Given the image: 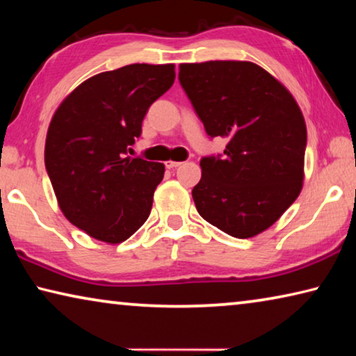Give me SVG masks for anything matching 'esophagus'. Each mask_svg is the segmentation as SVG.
I'll use <instances>...</instances> for the list:
<instances>
[{
	"label": "esophagus",
	"instance_id": "obj_1",
	"mask_svg": "<svg viewBox=\"0 0 356 356\" xmlns=\"http://www.w3.org/2000/svg\"><path fill=\"white\" fill-rule=\"evenodd\" d=\"M180 165V161H172V160H170V161H166V168L168 170H174V168H179Z\"/></svg>",
	"mask_w": 356,
	"mask_h": 356
}]
</instances>
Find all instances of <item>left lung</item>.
Segmentation results:
<instances>
[{
	"label": "left lung",
	"mask_w": 356,
	"mask_h": 356,
	"mask_svg": "<svg viewBox=\"0 0 356 356\" xmlns=\"http://www.w3.org/2000/svg\"><path fill=\"white\" fill-rule=\"evenodd\" d=\"M179 81L225 154L202 156L193 201L204 220L236 238L268 229L303 186L305 118L292 94L250 61L179 65Z\"/></svg>",
	"instance_id": "left-lung-1"
}]
</instances>
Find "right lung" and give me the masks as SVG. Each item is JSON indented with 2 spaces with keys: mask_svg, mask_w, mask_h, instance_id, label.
Instances as JSON below:
<instances>
[{
  "mask_svg": "<svg viewBox=\"0 0 356 356\" xmlns=\"http://www.w3.org/2000/svg\"><path fill=\"white\" fill-rule=\"evenodd\" d=\"M174 78V64L102 72L53 114L45 141L48 177L65 218L92 238L120 243L147 220L165 165L124 155L140 138L149 106Z\"/></svg>",
  "mask_w": 356,
  "mask_h": 356,
  "instance_id": "right-lung-1",
  "label": "right lung"
}]
</instances>
